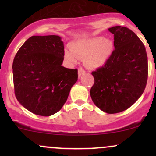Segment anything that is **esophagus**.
<instances>
[{"label": "esophagus", "instance_id": "esophagus-1", "mask_svg": "<svg viewBox=\"0 0 156 156\" xmlns=\"http://www.w3.org/2000/svg\"><path fill=\"white\" fill-rule=\"evenodd\" d=\"M86 73V71L84 70L82 68H79L78 69V77H81L83 75H84Z\"/></svg>", "mask_w": 156, "mask_h": 156}]
</instances>
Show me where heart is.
I'll return each mask as SVG.
<instances>
[{"mask_svg":"<svg viewBox=\"0 0 156 156\" xmlns=\"http://www.w3.org/2000/svg\"><path fill=\"white\" fill-rule=\"evenodd\" d=\"M65 50L64 57L68 63L75 64L83 58L84 64L92 69L102 67L107 63L112 53V41L101 37L80 39L69 44Z\"/></svg>","mask_w":156,"mask_h":156,"instance_id":"obj_1","label":"heart"}]
</instances>
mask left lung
Here are the masks:
<instances>
[{"label": "left lung", "instance_id": "obj_1", "mask_svg": "<svg viewBox=\"0 0 156 156\" xmlns=\"http://www.w3.org/2000/svg\"><path fill=\"white\" fill-rule=\"evenodd\" d=\"M114 37V51L107 63L92 73L93 103L103 112L116 114L130 108L141 96L148 76L145 47L126 27L108 28Z\"/></svg>", "mask_w": 156, "mask_h": 156}]
</instances>
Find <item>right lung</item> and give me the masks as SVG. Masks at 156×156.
<instances>
[{
  "label": "right lung",
  "mask_w": 156,
  "mask_h": 156,
  "mask_svg": "<svg viewBox=\"0 0 156 156\" xmlns=\"http://www.w3.org/2000/svg\"><path fill=\"white\" fill-rule=\"evenodd\" d=\"M64 42L59 36H33L21 46L12 64L15 96L33 114L49 117L61 110L78 70L62 65Z\"/></svg>",
  "instance_id": "add662e5"
}]
</instances>
